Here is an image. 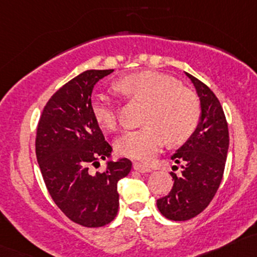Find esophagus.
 Instances as JSON below:
<instances>
[{
  "instance_id": "esophagus-1",
  "label": "esophagus",
  "mask_w": 257,
  "mask_h": 257,
  "mask_svg": "<svg viewBox=\"0 0 257 257\" xmlns=\"http://www.w3.org/2000/svg\"><path fill=\"white\" fill-rule=\"evenodd\" d=\"M133 168L137 172H140V173H148V172H151V168L146 167V166H144L142 163H138V162L134 163Z\"/></svg>"
}]
</instances>
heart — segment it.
Instances as JSON below:
<instances>
[{
	"instance_id": "1",
	"label": "heart",
	"mask_w": 257,
	"mask_h": 257,
	"mask_svg": "<svg viewBox=\"0 0 257 257\" xmlns=\"http://www.w3.org/2000/svg\"><path fill=\"white\" fill-rule=\"evenodd\" d=\"M114 89L148 103L144 117L146 125L128 132L117 142L118 151L125 157L149 162L159 154L166 139L172 144L185 142L199 125L201 111L196 95L180 86L171 75L142 70L119 79ZM91 113L102 128H117V111L107 95H95Z\"/></svg>"
}]
</instances>
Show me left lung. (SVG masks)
<instances>
[{
  "label": "left lung",
  "mask_w": 257,
  "mask_h": 257,
  "mask_svg": "<svg viewBox=\"0 0 257 257\" xmlns=\"http://www.w3.org/2000/svg\"><path fill=\"white\" fill-rule=\"evenodd\" d=\"M185 74L195 87L201 114L196 131L171 157L182 165V173H171L174 183L170 194L157 200L160 212L172 221H187L208 206L221 184L229 146L228 124L218 98L202 81Z\"/></svg>",
  "instance_id": "1"
}]
</instances>
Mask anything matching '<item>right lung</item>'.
Returning <instances> with one entry per match:
<instances>
[{
    "mask_svg": "<svg viewBox=\"0 0 257 257\" xmlns=\"http://www.w3.org/2000/svg\"><path fill=\"white\" fill-rule=\"evenodd\" d=\"M113 69L85 70L61 87L45 106L36 131V159L51 197L69 219L84 227L108 224L119 206L118 180L128 176V159L107 161L103 172L90 166L111 157L91 113V94Z\"/></svg>",
    "mask_w": 257,
    "mask_h": 257,
    "instance_id": "add662e5",
    "label": "right lung"
}]
</instances>
